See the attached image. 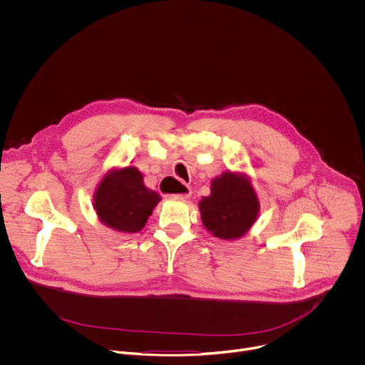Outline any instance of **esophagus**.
<instances>
[{"label": "esophagus", "instance_id": "esophagus-1", "mask_svg": "<svg viewBox=\"0 0 365 365\" xmlns=\"http://www.w3.org/2000/svg\"><path fill=\"white\" fill-rule=\"evenodd\" d=\"M190 195H192V189L182 183V193H178V195H173V196L179 197V199H187V197H190Z\"/></svg>", "mask_w": 365, "mask_h": 365}]
</instances>
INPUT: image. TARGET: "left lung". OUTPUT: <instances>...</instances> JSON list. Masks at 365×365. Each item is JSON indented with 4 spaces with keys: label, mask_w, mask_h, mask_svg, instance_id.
Listing matches in <instances>:
<instances>
[{
    "label": "left lung",
    "mask_w": 365,
    "mask_h": 365,
    "mask_svg": "<svg viewBox=\"0 0 365 365\" xmlns=\"http://www.w3.org/2000/svg\"><path fill=\"white\" fill-rule=\"evenodd\" d=\"M200 217L215 237L245 236L259 216L260 203L246 175L225 172L212 180L210 195L199 202Z\"/></svg>",
    "instance_id": "obj_1"
}]
</instances>
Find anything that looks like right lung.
Segmentation results:
<instances>
[{
	"mask_svg": "<svg viewBox=\"0 0 365 365\" xmlns=\"http://www.w3.org/2000/svg\"><path fill=\"white\" fill-rule=\"evenodd\" d=\"M159 202L160 196L145 186L143 176L135 166L108 172L93 195L99 220L123 233L142 230Z\"/></svg>",
	"mask_w": 365,
	"mask_h": 365,
	"instance_id": "obj_1",
	"label": "right lung"
}]
</instances>
